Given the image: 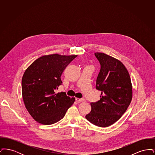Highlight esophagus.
Returning a JSON list of instances; mask_svg holds the SVG:
<instances>
[{"mask_svg":"<svg viewBox=\"0 0 155 155\" xmlns=\"http://www.w3.org/2000/svg\"><path fill=\"white\" fill-rule=\"evenodd\" d=\"M75 100L77 102H82L85 101V99H80V98H77V97L75 98Z\"/></svg>","mask_w":155,"mask_h":155,"instance_id":"1","label":"esophagus"}]
</instances>
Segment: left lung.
I'll use <instances>...</instances> for the list:
<instances>
[{
  "label": "left lung",
  "instance_id": "1",
  "mask_svg": "<svg viewBox=\"0 0 155 155\" xmlns=\"http://www.w3.org/2000/svg\"><path fill=\"white\" fill-rule=\"evenodd\" d=\"M101 64L96 88L101 99L91 103V111L85 118L94 125L107 127L118 120L127 110L133 97L131 78L118 59L103 53H95Z\"/></svg>",
  "mask_w": 155,
  "mask_h": 155
}]
</instances>
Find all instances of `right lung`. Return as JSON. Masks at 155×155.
<instances>
[{
	"label": "right lung",
	"mask_w": 155,
	"mask_h": 155,
	"mask_svg": "<svg viewBox=\"0 0 155 155\" xmlns=\"http://www.w3.org/2000/svg\"><path fill=\"white\" fill-rule=\"evenodd\" d=\"M77 55H45L25 71L21 81L23 101L32 117L39 123L51 125L64 117L75 97L56 93L62 84L61 75Z\"/></svg>",
	"instance_id": "obj_1"
}]
</instances>
